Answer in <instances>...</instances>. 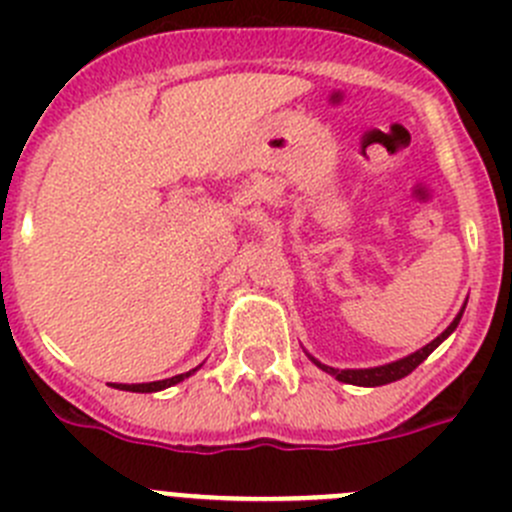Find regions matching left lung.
I'll return each instance as SVG.
<instances>
[{
  "label": "left lung",
  "instance_id": "1",
  "mask_svg": "<svg viewBox=\"0 0 512 512\" xmlns=\"http://www.w3.org/2000/svg\"><path fill=\"white\" fill-rule=\"evenodd\" d=\"M465 305H462L460 313L455 315V321H452L450 326L444 328V331L439 333V336L434 338V341H429L427 346L419 348V351H414V353H409V356L399 358V361H391V364L371 366V369H333V366L321 364V361L310 356V353H308V358H310V361H313L315 366H318V369H323V371H326V374L336 376V379L343 381V384H353V386H384V384H391V381H399V379H404V376L412 374V371L417 369L419 364H422L424 358H427L429 353H432L434 348H437L439 343L444 341V338H450L452 333H455V328L460 326L462 313H465Z\"/></svg>",
  "mask_w": 512,
  "mask_h": 512
}]
</instances>
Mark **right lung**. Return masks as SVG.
Listing matches in <instances>:
<instances>
[{"instance_id":"1","label":"right lung","mask_w":512,"mask_h":512,"mask_svg":"<svg viewBox=\"0 0 512 512\" xmlns=\"http://www.w3.org/2000/svg\"><path fill=\"white\" fill-rule=\"evenodd\" d=\"M199 369V366H197ZM197 369L186 371V374H179V376H171V379H164V381H148V384H113V389H123V391H136V394H151V391H161V389H169V386L179 384V381L189 379L191 374Z\"/></svg>"}]
</instances>
